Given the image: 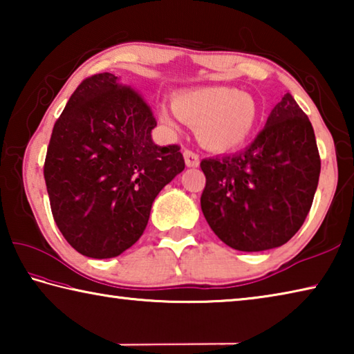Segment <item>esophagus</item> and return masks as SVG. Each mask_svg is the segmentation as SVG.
Returning <instances> with one entry per match:
<instances>
[{"label":"esophagus","instance_id":"34e87169","mask_svg":"<svg viewBox=\"0 0 354 354\" xmlns=\"http://www.w3.org/2000/svg\"><path fill=\"white\" fill-rule=\"evenodd\" d=\"M184 159L187 167H198L200 164V156L192 149H184Z\"/></svg>","mask_w":354,"mask_h":354}]
</instances>
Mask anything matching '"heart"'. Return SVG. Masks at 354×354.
Here are the masks:
<instances>
[{
	"label": "heart",
	"mask_w": 354,
	"mask_h": 354,
	"mask_svg": "<svg viewBox=\"0 0 354 354\" xmlns=\"http://www.w3.org/2000/svg\"><path fill=\"white\" fill-rule=\"evenodd\" d=\"M160 120L171 128L181 122L196 127L203 147L227 151L241 147L253 133L257 106L247 93L232 87H200L176 95L173 106L159 111Z\"/></svg>",
	"instance_id": "obj_1"
}]
</instances>
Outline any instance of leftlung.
<instances>
[{
	"mask_svg": "<svg viewBox=\"0 0 354 354\" xmlns=\"http://www.w3.org/2000/svg\"><path fill=\"white\" fill-rule=\"evenodd\" d=\"M200 167L201 211L211 230L227 247L262 251L289 242L304 223L320 154L308 115L286 93L243 151L203 159Z\"/></svg>",
	"mask_w": 354,
	"mask_h": 354,
	"instance_id": "1",
	"label": "left lung"
}]
</instances>
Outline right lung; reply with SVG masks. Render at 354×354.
<instances>
[{
  "label": "right lung",
  "instance_id": "right-lung-1",
  "mask_svg": "<svg viewBox=\"0 0 354 354\" xmlns=\"http://www.w3.org/2000/svg\"><path fill=\"white\" fill-rule=\"evenodd\" d=\"M142 95L112 73L84 80L53 128L44 176L53 218L77 253L115 257L139 241L153 201L184 170L179 145L158 147Z\"/></svg>",
  "mask_w": 354,
  "mask_h": 354
}]
</instances>
